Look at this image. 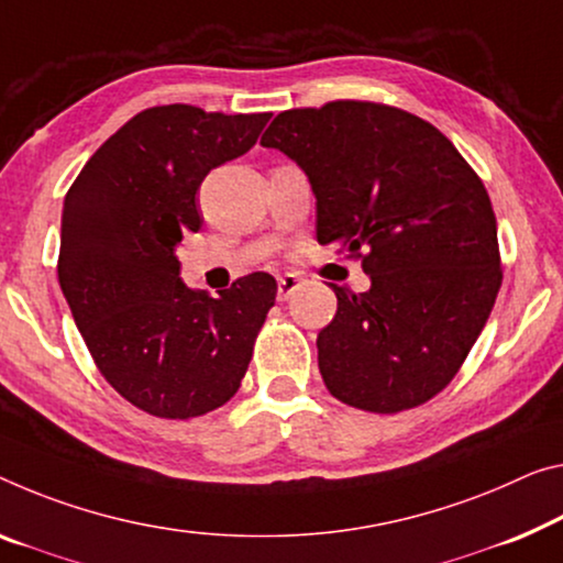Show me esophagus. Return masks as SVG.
<instances>
[{"label": "esophagus", "mask_w": 563, "mask_h": 563, "mask_svg": "<svg viewBox=\"0 0 563 563\" xmlns=\"http://www.w3.org/2000/svg\"><path fill=\"white\" fill-rule=\"evenodd\" d=\"M301 276L299 274H284L279 276V287H276V297H279V301H287L291 299L294 294H297V289L301 287Z\"/></svg>", "instance_id": "1"}]
</instances>
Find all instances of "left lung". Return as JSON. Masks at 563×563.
<instances>
[{"instance_id":"left-lung-1","label":"left lung","mask_w":563,"mask_h":563,"mask_svg":"<svg viewBox=\"0 0 563 563\" xmlns=\"http://www.w3.org/2000/svg\"><path fill=\"white\" fill-rule=\"evenodd\" d=\"M262 145L307 173L319 244L369 274L360 294L330 284L336 314L317 336L327 390L379 415L428 402L468 357L504 279L483 180L435 125L383 102L284 110Z\"/></svg>"}]
</instances>
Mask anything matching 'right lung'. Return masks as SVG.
I'll list each match as a JSON object with an SVG mask.
<instances>
[{"label":"right lung","mask_w":563,"mask_h":563,"mask_svg":"<svg viewBox=\"0 0 563 563\" xmlns=\"http://www.w3.org/2000/svg\"><path fill=\"white\" fill-rule=\"evenodd\" d=\"M269 112L158 106L110 135L65 196L57 279L100 375L143 412L206 415L236 395L276 299L266 272L209 297L180 282L196 191L256 143Z\"/></svg>","instance_id":"obj_1"}]
</instances>
